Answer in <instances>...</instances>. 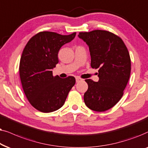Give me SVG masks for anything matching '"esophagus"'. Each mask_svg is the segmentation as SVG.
Segmentation results:
<instances>
[{
    "instance_id": "34e87169",
    "label": "esophagus",
    "mask_w": 148,
    "mask_h": 148,
    "mask_svg": "<svg viewBox=\"0 0 148 148\" xmlns=\"http://www.w3.org/2000/svg\"><path fill=\"white\" fill-rule=\"evenodd\" d=\"M80 80H82V78H80V77H76V82H79Z\"/></svg>"
}]
</instances>
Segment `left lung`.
Here are the masks:
<instances>
[{
  "mask_svg": "<svg viewBox=\"0 0 148 148\" xmlns=\"http://www.w3.org/2000/svg\"><path fill=\"white\" fill-rule=\"evenodd\" d=\"M89 48L90 66L98 69L99 81L86 79L88 89L84 101L89 109L104 112L120 101L129 80L131 64L125 42L109 31L96 29L79 32Z\"/></svg>",
  "mask_w": 148,
  "mask_h": 148,
  "instance_id": "8db88e82",
  "label": "left lung"
}]
</instances>
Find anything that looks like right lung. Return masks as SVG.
I'll return each mask as SVG.
<instances>
[{
  "label": "right lung",
  "instance_id": "1",
  "mask_svg": "<svg viewBox=\"0 0 148 148\" xmlns=\"http://www.w3.org/2000/svg\"><path fill=\"white\" fill-rule=\"evenodd\" d=\"M76 34L40 32L23 49L19 68L21 85L29 103L38 111L49 113L62 108L76 83L74 76L61 78L52 72L59 62L60 48L72 40Z\"/></svg>",
  "mask_w": 148,
  "mask_h": 148
}]
</instances>
